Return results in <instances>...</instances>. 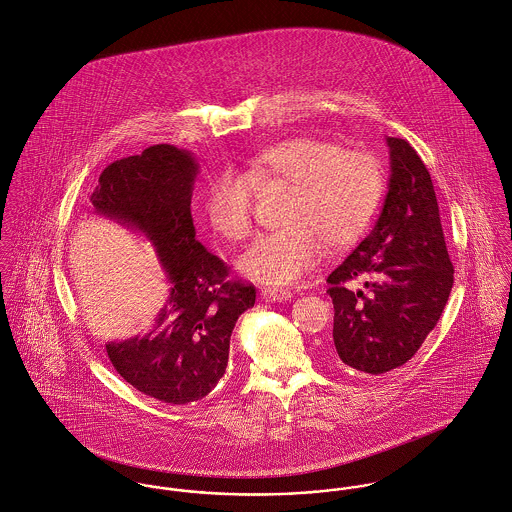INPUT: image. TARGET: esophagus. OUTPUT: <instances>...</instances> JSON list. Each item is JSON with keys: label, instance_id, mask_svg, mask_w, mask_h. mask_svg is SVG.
<instances>
[{"label": "esophagus", "instance_id": "34e87169", "mask_svg": "<svg viewBox=\"0 0 512 512\" xmlns=\"http://www.w3.org/2000/svg\"><path fill=\"white\" fill-rule=\"evenodd\" d=\"M262 297L266 301H284V299L292 297V292L280 290V288H262Z\"/></svg>", "mask_w": 512, "mask_h": 512}]
</instances>
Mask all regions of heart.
<instances>
[{
	"label": "heart",
	"instance_id": "1",
	"mask_svg": "<svg viewBox=\"0 0 512 512\" xmlns=\"http://www.w3.org/2000/svg\"><path fill=\"white\" fill-rule=\"evenodd\" d=\"M292 185L282 220L286 226L260 236L240 258L248 278L282 286L303 278L323 256L353 244L374 217L384 193L376 155L335 142L299 136L258 149L244 171L226 169L207 187L205 217L228 242L254 230L256 187Z\"/></svg>",
	"mask_w": 512,
	"mask_h": 512
}]
</instances>
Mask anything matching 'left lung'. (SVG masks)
Here are the masks:
<instances>
[{
	"instance_id": "left-lung-1",
	"label": "left lung",
	"mask_w": 512,
	"mask_h": 512,
	"mask_svg": "<svg viewBox=\"0 0 512 512\" xmlns=\"http://www.w3.org/2000/svg\"><path fill=\"white\" fill-rule=\"evenodd\" d=\"M386 144L390 181L382 213L327 278L335 351L366 374L390 372L418 353L453 286L430 171L406 140L386 138ZM353 279H366L367 292L353 293Z\"/></svg>"
}]
</instances>
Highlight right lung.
<instances>
[{
    "mask_svg": "<svg viewBox=\"0 0 512 512\" xmlns=\"http://www.w3.org/2000/svg\"><path fill=\"white\" fill-rule=\"evenodd\" d=\"M199 165L167 144L110 163L90 203L98 215L146 234L171 284L153 329L106 353L118 374L149 398L183 406L205 398L224 376L230 335L254 307L256 288L228 280V266L197 238L191 197Z\"/></svg>",
    "mask_w": 512,
    "mask_h": 512,
    "instance_id": "obj_1",
    "label": "right lung"
}]
</instances>
